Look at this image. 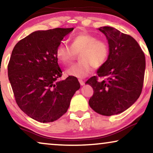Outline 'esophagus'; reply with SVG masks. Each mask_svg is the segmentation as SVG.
<instances>
[{
  "instance_id": "esophagus-1",
  "label": "esophagus",
  "mask_w": 153,
  "mask_h": 153,
  "mask_svg": "<svg viewBox=\"0 0 153 153\" xmlns=\"http://www.w3.org/2000/svg\"><path fill=\"white\" fill-rule=\"evenodd\" d=\"M79 82H80V84L82 85V86H83V85H85V82H84V81L83 80H79Z\"/></svg>"
}]
</instances>
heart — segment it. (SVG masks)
I'll return each mask as SVG.
<instances>
[{
    "instance_id": "b5f03b06",
    "label": "heart",
    "mask_w": 153,
    "mask_h": 153,
    "mask_svg": "<svg viewBox=\"0 0 153 153\" xmlns=\"http://www.w3.org/2000/svg\"><path fill=\"white\" fill-rule=\"evenodd\" d=\"M71 46L61 42L55 50V55L61 64L67 65L79 54L78 64L69 67L65 71L67 76L82 79L90 74L93 67L100 68L106 62L109 56L108 45L104 40L87 32L80 33L69 38Z\"/></svg>"
}]
</instances>
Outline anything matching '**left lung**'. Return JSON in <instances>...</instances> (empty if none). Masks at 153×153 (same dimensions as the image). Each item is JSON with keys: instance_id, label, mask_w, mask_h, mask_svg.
Listing matches in <instances>:
<instances>
[{"instance_id": "8db88e82", "label": "left lung", "mask_w": 153, "mask_h": 153, "mask_svg": "<svg viewBox=\"0 0 153 153\" xmlns=\"http://www.w3.org/2000/svg\"><path fill=\"white\" fill-rule=\"evenodd\" d=\"M104 34L109 47L106 62L97 70L98 76L85 82L94 94L89 105L100 115L111 116L131 107L140 97L146 69L144 53L136 40L111 26L98 28ZM98 76L104 80L98 81Z\"/></svg>"}]
</instances>
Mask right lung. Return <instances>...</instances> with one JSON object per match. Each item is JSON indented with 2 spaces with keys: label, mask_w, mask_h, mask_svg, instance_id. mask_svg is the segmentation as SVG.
Wrapping results in <instances>:
<instances>
[{
  "label": "right lung",
  "mask_w": 153,
  "mask_h": 153,
  "mask_svg": "<svg viewBox=\"0 0 153 153\" xmlns=\"http://www.w3.org/2000/svg\"><path fill=\"white\" fill-rule=\"evenodd\" d=\"M73 28L37 30L19 40L8 64V78L16 102L40 123L58 120L68 111L80 87L77 78L59 80L62 71L55 55L57 45Z\"/></svg>",
  "instance_id": "obj_1"
}]
</instances>
